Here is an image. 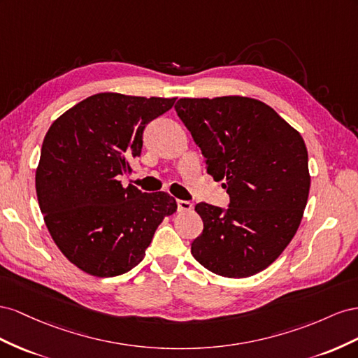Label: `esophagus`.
Wrapping results in <instances>:
<instances>
[{"mask_svg":"<svg viewBox=\"0 0 358 358\" xmlns=\"http://www.w3.org/2000/svg\"><path fill=\"white\" fill-rule=\"evenodd\" d=\"M177 207H178V211H190L193 208L190 201H182V199L177 201Z\"/></svg>","mask_w":358,"mask_h":358,"instance_id":"esophagus-1","label":"esophagus"}]
</instances>
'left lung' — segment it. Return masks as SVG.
<instances>
[{"label":"left lung","mask_w":358,"mask_h":358,"mask_svg":"<svg viewBox=\"0 0 358 358\" xmlns=\"http://www.w3.org/2000/svg\"><path fill=\"white\" fill-rule=\"evenodd\" d=\"M180 120L229 195L224 210L196 203L202 234L192 255L223 278H249L279 258L297 232L310 176L301 135L259 100L180 99Z\"/></svg>","instance_id":"8db88e82"}]
</instances>
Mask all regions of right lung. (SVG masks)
<instances>
[{
	"instance_id": "obj_1",
	"label": "right lung",
	"mask_w": 358,
	"mask_h": 358,
	"mask_svg": "<svg viewBox=\"0 0 358 358\" xmlns=\"http://www.w3.org/2000/svg\"><path fill=\"white\" fill-rule=\"evenodd\" d=\"M173 103L99 93L49 127L36 171L38 206L58 249L83 271L114 278L136 267L162 220L177 211L168 193L120 181L141 156L145 126Z\"/></svg>"
}]
</instances>
